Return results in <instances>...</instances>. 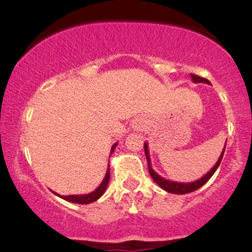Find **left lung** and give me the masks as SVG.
I'll list each match as a JSON object with an SVG mask.
<instances>
[{"mask_svg":"<svg viewBox=\"0 0 252 252\" xmlns=\"http://www.w3.org/2000/svg\"><path fill=\"white\" fill-rule=\"evenodd\" d=\"M190 78H192V80L194 83L210 84V82L207 79H205V78H202V77L195 76V74H190ZM225 147H226V143H225L224 149H222V152H221L220 156H219L218 161H217V163L212 167V168H211L210 172H207L206 174L202 176V178L199 179V180L193 181V182L170 181V180H167V179L162 178V176H161V175H158V173H156L155 170L152 168V161H150L149 150H148V143H147V142H144V154H146L147 162H148L149 174L153 178V180H154L156 184H158V186L161 187V189H164V190H166V192H168V193H173V194H186V193L194 192V190H196L198 189H200L201 186H204V185L210 180L211 176L215 174L217 168H218L219 164H220V162H221L222 155H224V152H225Z\"/></svg>","mask_w":252,"mask_h":252,"instance_id":"left-lung-1","label":"left lung"}]
</instances>
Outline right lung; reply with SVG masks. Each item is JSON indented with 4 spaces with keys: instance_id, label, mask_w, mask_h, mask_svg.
I'll return each mask as SVG.
<instances>
[{
    "instance_id": "obj_1",
    "label": "right lung",
    "mask_w": 252,
    "mask_h": 252,
    "mask_svg": "<svg viewBox=\"0 0 252 252\" xmlns=\"http://www.w3.org/2000/svg\"><path fill=\"white\" fill-rule=\"evenodd\" d=\"M116 146H117V143H115L114 146L111 147V152H110V155L114 153V150H115V148H116ZM109 180H110V167L108 164V170H106V174H105V176H104L102 184H100L99 186H98L97 189L94 190V192L88 193V194H80V195H60V194H58V193L53 192V190H52V192H53L56 195L60 196V198H63V200H66V201L74 202V204H84V205L91 204V202L98 200V199H99L100 196L104 194V192H105V189H106V186H108V184H109Z\"/></svg>"
}]
</instances>
